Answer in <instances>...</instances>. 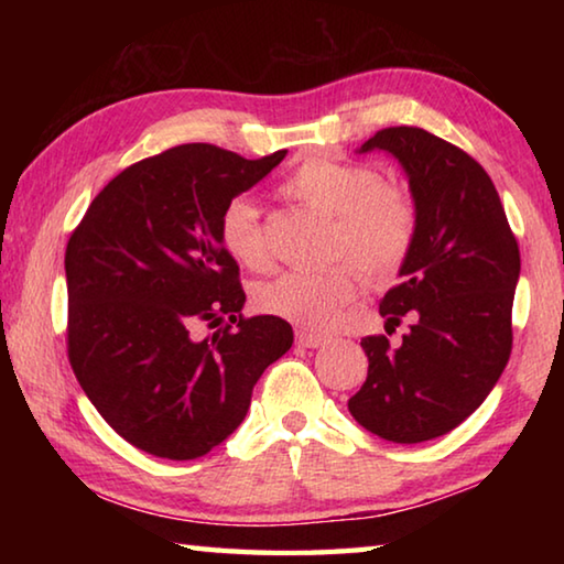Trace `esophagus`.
<instances>
[{"label":"esophagus","mask_w":564,"mask_h":564,"mask_svg":"<svg viewBox=\"0 0 564 564\" xmlns=\"http://www.w3.org/2000/svg\"><path fill=\"white\" fill-rule=\"evenodd\" d=\"M295 343L303 348H321V346H326V336H318V333H308V330H299L295 333Z\"/></svg>","instance_id":"1"}]
</instances>
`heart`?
I'll list each match as a JSON object with an SVG mask.
<instances>
[{
  "instance_id": "obj_1",
  "label": "heart",
  "mask_w": 564,
  "mask_h": 564,
  "mask_svg": "<svg viewBox=\"0 0 564 564\" xmlns=\"http://www.w3.org/2000/svg\"><path fill=\"white\" fill-rule=\"evenodd\" d=\"M281 194L328 218L326 256L338 261L321 271L275 275L253 291V303L301 328L328 330L358 299L360 273L370 283H386L403 269L417 236L415 202L405 188L383 184L373 166L336 156L305 159L283 181ZM218 241L246 269L271 265V248L251 198L236 196L224 206Z\"/></svg>"
}]
</instances>
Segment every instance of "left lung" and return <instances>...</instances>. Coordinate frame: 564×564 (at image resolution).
Segmentation results:
<instances>
[{
  "label": "left lung",
  "instance_id": "obj_1",
  "mask_svg": "<svg viewBox=\"0 0 564 564\" xmlns=\"http://www.w3.org/2000/svg\"><path fill=\"white\" fill-rule=\"evenodd\" d=\"M383 149L405 169L417 236L400 283L380 301L386 330L410 321L400 348L360 340L368 378L350 415L383 441L451 433L498 383L512 350L520 248L492 178L463 149L417 127L380 129L360 154Z\"/></svg>",
  "mask_w": 564,
  "mask_h": 564
}]
</instances>
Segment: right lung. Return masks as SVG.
Returning <instances> with one entry per match:
<instances>
[{"label":"right lung","instance_id":"1","mask_svg":"<svg viewBox=\"0 0 564 564\" xmlns=\"http://www.w3.org/2000/svg\"><path fill=\"white\" fill-rule=\"evenodd\" d=\"M283 156L181 144L141 159L99 191L66 243L72 370L139 451L206 455L241 425L256 380L293 346L283 318H243L238 263L218 241L224 206ZM198 322L225 326L198 341Z\"/></svg>","mask_w":564,"mask_h":564}]
</instances>
